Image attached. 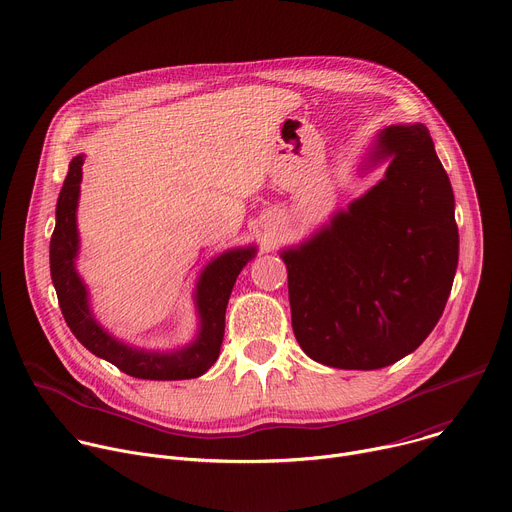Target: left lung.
<instances>
[{
  "label": "left lung",
  "mask_w": 512,
  "mask_h": 512,
  "mask_svg": "<svg viewBox=\"0 0 512 512\" xmlns=\"http://www.w3.org/2000/svg\"><path fill=\"white\" fill-rule=\"evenodd\" d=\"M375 156H391L385 180L281 253L296 340L346 371L413 352L442 318L458 267L454 192L427 127H387Z\"/></svg>",
  "instance_id": "8db88e82"
}]
</instances>
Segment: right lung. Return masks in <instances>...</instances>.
Returning a JSON list of instances; mask_svg holds the SVG:
<instances>
[{"label":"right lung","instance_id":"right-lung-1","mask_svg":"<svg viewBox=\"0 0 512 512\" xmlns=\"http://www.w3.org/2000/svg\"><path fill=\"white\" fill-rule=\"evenodd\" d=\"M83 156L68 164V172L56 204V227L50 239V275L58 296L62 316L77 336V340L109 360L119 371L135 379L150 381H182L206 373L221 352L225 336V312L233 285L243 265L255 255V249H235L214 259L198 283V310L202 316V330L198 340L180 352L148 354L127 348L107 336L91 318L87 306V291L75 271V255L79 249L77 237V200L81 184Z\"/></svg>","mask_w":512,"mask_h":512}]
</instances>
